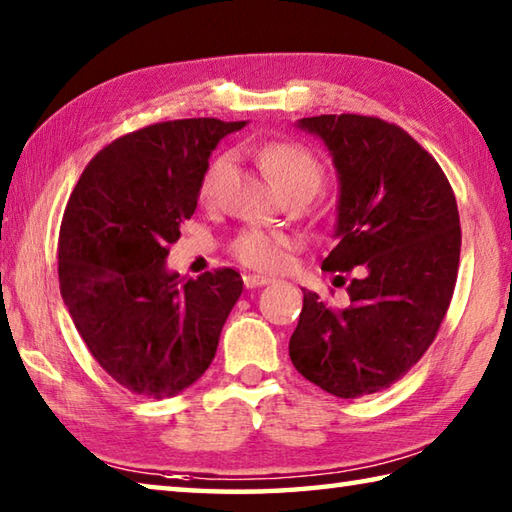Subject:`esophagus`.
Returning a JSON list of instances; mask_svg holds the SVG:
<instances>
[{"mask_svg":"<svg viewBox=\"0 0 512 512\" xmlns=\"http://www.w3.org/2000/svg\"><path fill=\"white\" fill-rule=\"evenodd\" d=\"M242 281H245L247 288H261V285L272 283L270 276H261V274H245L242 276Z\"/></svg>","mask_w":512,"mask_h":512,"instance_id":"obj_1","label":"esophagus"}]
</instances>
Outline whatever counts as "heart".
I'll use <instances>...</instances> for the list:
<instances>
[{
    "mask_svg": "<svg viewBox=\"0 0 512 512\" xmlns=\"http://www.w3.org/2000/svg\"><path fill=\"white\" fill-rule=\"evenodd\" d=\"M245 152L258 161L263 173L272 179L283 195H306L308 200L324 184V164L310 148L297 141H263L245 143ZM229 166V157L220 155L206 166L200 179V200L215 202L220 179ZM292 247V238L281 231L245 229L231 242L233 256L242 265L256 270H276L285 261V251Z\"/></svg>",
    "mask_w": 512,
    "mask_h": 512,
    "instance_id": "heart-1",
    "label": "heart"
}]
</instances>
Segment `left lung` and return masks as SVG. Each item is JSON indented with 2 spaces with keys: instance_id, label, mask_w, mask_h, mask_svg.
Segmentation results:
<instances>
[{
  "instance_id": "1",
  "label": "left lung",
  "mask_w": 512,
  "mask_h": 512,
  "mask_svg": "<svg viewBox=\"0 0 512 512\" xmlns=\"http://www.w3.org/2000/svg\"><path fill=\"white\" fill-rule=\"evenodd\" d=\"M299 128L324 139L342 184L324 270L344 272L346 303L303 290L290 360L319 389L362 398L398 382L436 339L459 274V209L443 168L400 125L321 114Z\"/></svg>"
}]
</instances>
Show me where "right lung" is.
<instances>
[{
	"instance_id": "add662e5",
	"label": "right lung",
	"mask_w": 512,
	"mask_h": 512,
	"mask_svg": "<svg viewBox=\"0 0 512 512\" xmlns=\"http://www.w3.org/2000/svg\"><path fill=\"white\" fill-rule=\"evenodd\" d=\"M245 121L177 119L107 143L69 195L58 236L62 301L101 369L143 398H170L213 362L242 279L166 270L211 150Z\"/></svg>"
}]
</instances>
